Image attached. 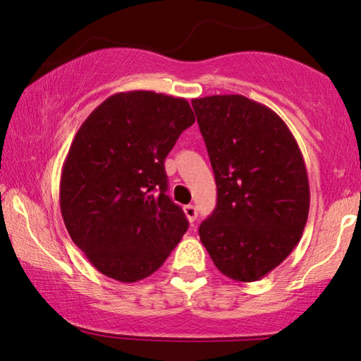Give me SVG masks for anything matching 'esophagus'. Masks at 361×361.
I'll use <instances>...</instances> for the list:
<instances>
[{"mask_svg": "<svg viewBox=\"0 0 361 361\" xmlns=\"http://www.w3.org/2000/svg\"><path fill=\"white\" fill-rule=\"evenodd\" d=\"M183 210H185V215H186V219L190 220V223H194L196 221V219H197V210H196V207H194V205H185V207H183Z\"/></svg>", "mask_w": 361, "mask_h": 361, "instance_id": "esophagus-1", "label": "esophagus"}]
</instances>
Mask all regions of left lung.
<instances>
[{
    "mask_svg": "<svg viewBox=\"0 0 361 361\" xmlns=\"http://www.w3.org/2000/svg\"><path fill=\"white\" fill-rule=\"evenodd\" d=\"M216 183V207L199 226L215 267L252 283L299 244L310 209L304 157L283 118L241 94L192 99Z\"/></svg>",
    "mask_w": 361,
    "mask_h": 361,
    "instance_id": "8db88e82",
    "label": "left lung"
}]
</instances>
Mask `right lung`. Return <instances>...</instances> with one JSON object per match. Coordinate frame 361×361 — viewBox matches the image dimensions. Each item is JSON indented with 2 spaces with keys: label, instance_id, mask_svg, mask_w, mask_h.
<instances>
[{
  "label": "right lung",
  "instance_id": "obj_1",
  "mask_svg": "<svg viewBox=\"0 0 361 361\" xmlns=\"http://www.w3.org/2000/svg\"><path fill=\"white\" fill-rule=\"evenodd\" d=\"M185 98L109 96L78 128L61 173V214L96 270L120 283L157 271L188 230L165 194L164 160L194 123Z\"/></svg>",
  "mask_w": 361,
  "mask_h": 361
}]
</instances>
